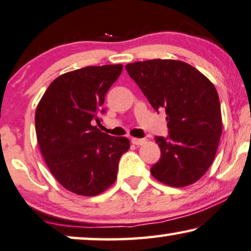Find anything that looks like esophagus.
<instances>
[{"mask_svg": "<svg viewBox=\"0 0 251 251\" xmlns=\"http://www.w3.org/2000/svg\"><path fill=\"white\" fill-rule=\"evenodd\" d=\"M132 143L135 146H141L143 143H146V139H136V138H133L132 139Z\"/></svg>", "mask_w": 251, "mask_h": 251, "instance_id": "34e87169", "label": "esophagus"}]
</instances>
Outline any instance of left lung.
<instances>
[{
    "label": "left lung",
    "mask_w": 251,
    "mask_h": 251,
    "mask_svg": "<svg viewBox=\"0 0 251 251\" xmlns=\"http://www.w3.org/2000/svg\"><path fill=\"white\" fill-rule=\"evenodd\" d=\"M153 109H164L169 135L156 136L160 158L153 178L185 187L204 176L223 131L218 93L199 70L175 59H150L125 66Z\"/></svg>",
    "instance_id": "1"
}]
</instances>
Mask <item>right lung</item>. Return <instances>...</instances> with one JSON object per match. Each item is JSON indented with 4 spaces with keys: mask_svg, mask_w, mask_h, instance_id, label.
Returning <instances> with one entry per match:
<instances>
[{
    "mask_svg": "<svg viewBox=\"0 0 251 251\" xmlns=\"http://www.w3.org/2000/svg\"><path fill=\"white\" fill-rule=\"evenodd\" d=\"M122 64L86 66L50 83L35 111L38 143L47 165L70 192L95 196L117 179L118 163L129 140L93 126Z\"/></svg>",
    "mask_w": 251,
    "mask_h": 251,
    "instance_id": "obj_1",
    "label": "right lung"
}]
</instances>
